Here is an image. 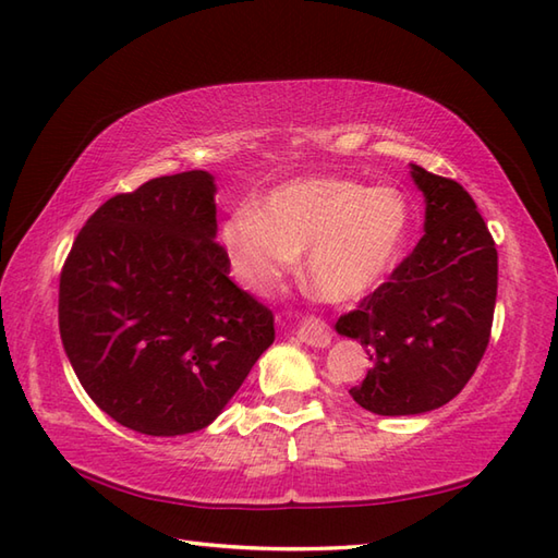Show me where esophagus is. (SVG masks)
<instances>
[{"label": "esophagus", "mask_w": 558, "mask_h": 558, "mask_svg": "<svg viewBox=\"0 0 558 558\" xmlns=\"http://www.w3.org/2000/svg\"><path fill=\"white\" fill-rule=\"evenodd\" d=\"M298 338L304 342V345L328 348L330 340H333V330H330V326L322 316H306L298 328Z\"/></svg>", "instance_id": "obj_1"}]
</instances>
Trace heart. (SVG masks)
Here are the masks:
<instances>
[{
    "mask_svg": "<svg viewBox=\"0 0 558 558\" xmlns=\"http://www.w3.org/2000/svg\"><path fill=\"white\" fill-rule=\"evenodd\" d=\"M410 206L393 186L366 189L340 177H302L222 225L232 276L254 294L276 292L306 252V278L336 302L369 292L396 260Z\"/></svg>",
    "mask_w": 558,
    "mask_h": 558,
    "instance_id": "obj_1",
    "label": "heart"
}]
</instances>
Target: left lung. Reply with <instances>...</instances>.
I'll return each instance as SVG.
<instances>
[{
  "instance_id": "8db88e82",
  "label": "left lung",
  "mask_w": 558,
  "mask_h": 558,
  "mask_svg": "<svg viewBox=\"0 0 558 558\" xmlns=\"http://www.w3.org/2000/svg\"><path fill=\"white\" fill-rule=\"evenodd\" d=\"M412 180L426 201L424 236L336 324L372 360L350 396L388 417L436 410L465 388L487 352L499 288L494 236L472 196L420 165Z\"/></svg>"
}]
</instances>
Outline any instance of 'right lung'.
Returning <instances> with one entry per match:
<instances>
[{"label": "right lung", "instance_id": "obj_1", "mask_svg": "<svg viewBox=\"0 0 558 558\" xmlns=\"http://www.w3.org/2000/svg\"><path fill=\"white\" fill-rule=\"evenodd\" d=\"M204 170L114 194L59 276V336L81 386L148 436L204 429L276 338L272 312L230 280Z\"/></svg>", "mask_w": 558, "mask_h": 558}]
</instances>
